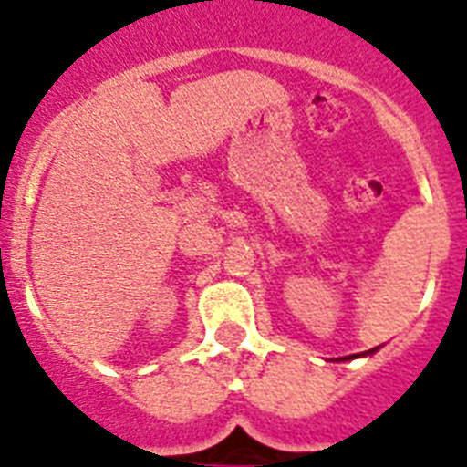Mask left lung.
Returning a JSON list of instances; mask_svg holds the SVG:
<instances>
[{"label": "left lung", "instance_id": "8db88e82", "mask_svg": "<svg viewBox=\"0 0 467 467\" xmlns=\"http://www.w3.org/2000/svg\"><path fill=\"white\" fill-rule=\"evenodd\" d=\"M372 353H375V350H372ZM348 358H356V356H348Z\"/></svg>", "mask_w": 467, "mask_h": 467}]
</instances>
